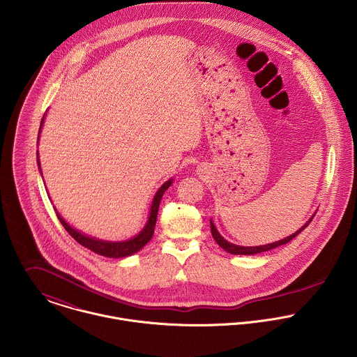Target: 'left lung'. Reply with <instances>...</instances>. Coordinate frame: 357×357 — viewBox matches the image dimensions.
Wrapping results in <instances>:
<instances>
[{"instance_id":"1","label":"left lung","mask_w":357,"mask_h":357,"mask_svg":"<svg viewBox=\"0 0 357 357\" xmlns=\"http://www.w3.org/2000/svg\"><path fill=\"white\" fill-rule=\"evenodd\" d=\"M313 215H314V214H313ZM313 215L306 221L305 224H304L298 231H296L293 235H290V236H287V238H284V239H280V241L268 243V245H261V246H239V245H235V243L228 242L227 239H224V238L220 235V232L217 231V228H215L213 220H210V228H211V235H213L214 241H215V242L218 243V246H221L227 253L236 255H258V253L268 252V250H272V249L279 248V246H283V245L289 243L290 241H293L298 234H301V232L305 229L306 227L309 225V222L312 221Z\"/></svg>"}]
</instances>
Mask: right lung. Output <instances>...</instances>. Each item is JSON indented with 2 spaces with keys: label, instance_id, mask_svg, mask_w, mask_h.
<instances>
[{
  "label": "right lung",
  "instance_id": "obj_1",
  "mask_svg": "<svg viewBox=\"0 0 357 357\" xmlns=\"http://www.w3.org/2000/svg\"><path fill=\"white\" fill-rule=\"evenodd\" d=\"M44 119H45V115L41 121V126H40V132H38V140H40V135H41V129H43V125H44ZM37 163H38V170L41 173V177H43V170H41V163H40V156L37 153ZM173 184V177L169 178L167 181H165L159 188L158 191L155 192L153 195V202L150 206V213H149V218H147V222L146 225L143 227V229L135 235L133 238L130 239H126V241H104V239H99V238H93L91 235H86V234H82L81 231L75 229L73 225H70L63 217L61 214L56 210V215L57 218L60 220V222L63 224V227L66 228V231L79 243L82 245L84 248L92 250L93 253L96 255H104V257H108V258H125V257H129V255H135L137 252H140L153 238V228H155V224H156V215H158V208H159V204H160V199L165 194V191ZM51 199V197H50Z\"/></svg>",
  "mask_w": 357,
  "mask_h": 357
}]
</instances>
